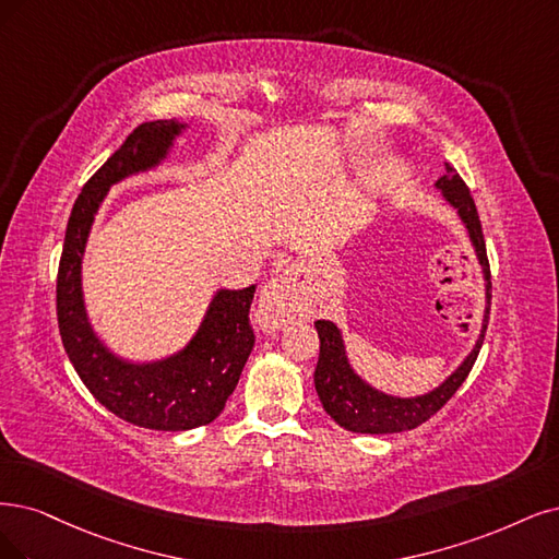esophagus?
<instances>
[{
    "label": "esophagus",
    "mask_w": 559,
    "mask_h": 559,
    "mask_svg": "<svg viewBox=\"0 0 559 559\" xmlns=\"http://www.w3.org/2000/svg\"><path fill=\"white\" fill-rule=\"evenodd\" d=\"M306 293L301 283V269L290 264L269 281L258 299V322L264 332H276L306 313Z\"/></svg>",
    "instance_id": "esophagus-1"
}]
</instances>
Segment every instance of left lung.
<instances>
[{
	"mask_svg": "<svg viewBox=\"0 0 559 559\" xmlns=\"http://www.w3.org/2000/svg\"><path fill=\"white\" fill-rule=\"evenodd\" d=\"M436 186L442 191L444 200L459 212L461 221L465 223L474 251H477L479 264L484 269L488 306H486L479 341L467 355V359L456 368V373H451L438 389H432L430 394H424L417 399H396V396H386L382 391L366 384L347 361L338 326L329 320H318L316 329L320 336V357L316 366V391L322 401V407L326 409V415L345 430L368 432V436H384V432H403V430L421 426L424 421H428L432 415H436L438 409H442L453 394H456L459 386L469 376V370L474 361H477V355L484 345L488 313H490V264L486 255V241L481 233L477 204H474L469 189L461 179V175L453 170V165L449 163H447V175H442Z\"/></svg>",
	"mask_w": 559,
	"mask_h": 559,
	"instance_id": "1",
	"label": "left lung"
}]
</instances>
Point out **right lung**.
<instances>
[{
    "label": "right lung",
    "mask_w": 559,
    "mask_h": 559,
    "mask_svg": "<svg viewBox=\"0 0 559 559\" xmlns=\"http://www.w3.org/2000/svg\"><path fill=\"white\" fill-rule=\"evenodd\" d=\"M183 127L186 123L175 119L140 123L82 186L67 225L57 272L59 334L75 373L115 417L152 430H189L212 424L235 391L255 345L248 320L255 285L218 290L191 343L181 353L154 364H131L115 357L94 334L82 301V253L98 204L112 183L156 168Z\"/></svg>",
    "instance_id": "obj_1"
}]
</instances>
